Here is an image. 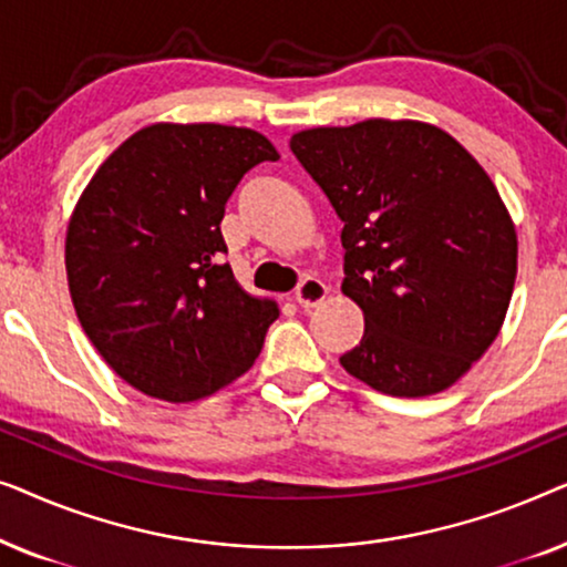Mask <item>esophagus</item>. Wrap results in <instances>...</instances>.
<instances>
[{
	"instance_id": "1",
	"label": "esophagus",
	"mask_w": 567,
	"mask_h": 567,
	"mask_svg": "<svg viewBox=\"0 0 567 567\" xmlns=\"http://www.w3.org/2000/svg\"><path fill=\"white\" fill-rule=\"evenodd\" d=\"M324 297H328V286H324L320 278H312V276L305 278V281L297 286V291H293V299H297V305L305 307V309L317 307L320 301H324Z\"/></svg>"
}]
</instances>
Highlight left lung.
Returning a JSON list of instances; mask_svg holds the SVG:
<instances>
[{"instance_id": "obj_1", "label": "left lung", "mask_w": 567, "mask_h": 567, "mask_svg": "<svg viewBox=\"0 0 567 567\" xmlns=\"http://www.w3.org/2000/svg\"><path fill=\"white\" fill-rule=\"evenodd\" d=\"M291 152L343 221V289L363 338L348 374L394 398L452 386L498 336L516 229L464 146L421 121L309 128Z\"/></svg>"}]
</instances>
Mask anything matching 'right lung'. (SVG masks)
I'll use <instances>...</instances> for the list:
<instances>
[{
    "instance_id": "1",
    "label": "right lung",
    "mask_w": 567,
    "mask_h": 567,
    "mask_svg": "<svg viewBox=\"0 0 567 567\" xmlns=\"http://www.w3.org/2000/svg\"><path fill=\"white\" fill-rule=\"evenodd\" d=\"M276 159L258 131L157 123L84 188L66 231L69 293L92 346L134 390L190 402L258 359L278 307L235 281L219 224L245 173Z\"/></svg>"
}]
</instances>
